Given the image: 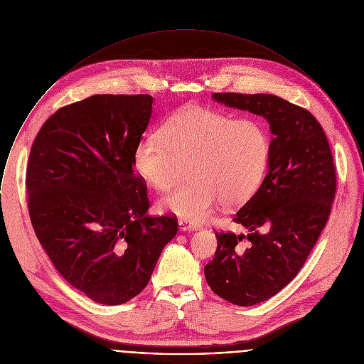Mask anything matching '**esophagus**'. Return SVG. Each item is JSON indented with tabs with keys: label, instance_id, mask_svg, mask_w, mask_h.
Listing matches in <instances>:
<instances>
[{
	"label": "esophagus",
	"instance_id": "34e87169",
	"mask_svg": "<svg viewBox=\"0 0 364 364\" xmlns=\"http://www.w3.org/2000/svg\"><path fill=\"white\" fill-rule=\"evenodd\" d=\"M178 228L181 230H197V229H200V225H197L191 220H187V219H180L178 220Z\"/></svg>",
	"mask_w": 364,
	"mask_h": 364
}]
</instances>
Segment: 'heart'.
<instances>
[{"mask_svg":"<svg viewBox=\"0 0 364 364\" xmlns=\"http://www.w3.org/2000/svg\"><path fill=\"white\" fill-rule=\"evenodd\" d=\"M270 135L256 118H237L207 107L170 115L160 136L146 135L134 151V167L150 187L164 191L187 164V183L157 203L161 213L187 220L207 218L214 207H237L260 187L270 159Z\"/></svg>","mask_w":364,"mask_h":364,"instance_id":"heart-1","label":"heart"}]
</instances>
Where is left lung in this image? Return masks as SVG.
<instances>
[{"label": "left lung", "mask_w": 364, "mask_h": 364, "mask_svg": "<svg viewBox=\"0 0 364 364\" xmlns=\"http://www.w3.org/2000/svg\"><path fill=\"white\" fill-rule=\"evenodd\" d=\"M213 98L264 117L273 134L269 171L233 218L247 235L217 232V252L204 267L217 295L250 306L283 290L302 269L329 218L336 168L321 124L305 108L272 94Z\"/></svg>", "instance_id": "1"}]
</instances>
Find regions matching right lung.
Wrapping results in <instances>:
<instances>
[{
  "label": "right lung",
  "mask_w": 364,
  "mask_h": 364,
  "mask_svg": "<svg viewBox=\"0 0 364 364\" xmlns=\"http://www.w3.org/2000/svg\"><path fill=\"white\" fill-rule=\"evenodd\" d=\"M153 97L97 94L50 115L26 168L28 211L56 270L95 302L119 305L145 289L177 233L171 215L151 218L134 151Z\"/></svg>",
  "instance_id": "add662e5"
}]
</instances>
